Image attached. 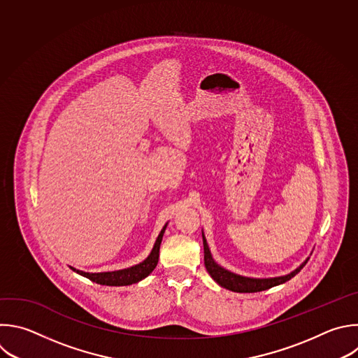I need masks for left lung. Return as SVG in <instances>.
<instances>
[{
  "label": "left lung",
  "mask_w": 358,
  "mask_h": 358,
  "mask_svg": "<svg viewBox=\"0 0 358 358\" xmlns=\"http://www.w3.org/2000/svg\"><path fill=\"white\" fill-rule=\"evenodd\" d=\"M202 241H203V262H205V267L206 271L209 273V275L223 288L233 291V292H260V291H266L268 288H273L275 285L284 284L287 281H289L292 277H295L308 263V260H305L296 270H294L292 273L282 275V277H274V278H249V277H243V275H237L231 271H227L226 268L220 267L217 263H215V260L212 259L210 250L208 248L206 239L202 233Z\"/></svg>",
  "instance_id": "8db88e82"
}]
</instances>
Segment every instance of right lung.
<instances>
[{"label":"right lung","mask_w":358,"mask_h":358,"mask_svg":"<svg viewBox=\"0 0 358 358\" xmlns=\"http://www.w3.org/2000/svg\"><path fill=\"white\" fill-rule=\"evenodd\" d=\"M167 227V223L164 224V227L162 229L160 234L157 236L156 243L150 252V255L148 256L146 260H143L142 263L129 267V268H124V270H117V271H106V273H85V271H80L76 270L74 267H70L73 271H76L77 274L91 280L92 282H96L99 285H109V287H122V285H132L136 284L139 281H142L143 278H146L157 266L159 262V252H160V245L163 241V234L164 230Z\"/></svg>","instance_id":"add662e5"}]
</instances>
